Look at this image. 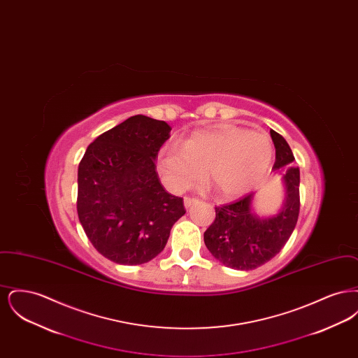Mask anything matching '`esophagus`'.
<instances>
[{
	"label": "esophagus",
	"mask_w": 358,
	"mask_h": 358,
	"mask_svg": "<svg viewBox=\"0 0 358 358\" xmlns=\"http://www.w3.org/2000/svg\"><path fill=\"white\" fill-rule=\"evenodd\" d=\"M197 203V200L196 199H193V197H185L184 199V205H185V208H190L192 205L196 204Z\"/></svg>",
	"instance_id": "34e87169"
}]
</instances>
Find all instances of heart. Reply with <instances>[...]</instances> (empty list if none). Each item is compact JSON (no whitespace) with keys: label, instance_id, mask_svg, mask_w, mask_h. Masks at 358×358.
Instances as JSON below:
<instances>
[{"label":"heart","instance_id":"obj_1","mask_svg":"<svg viewBox=\"0 0 358 358\" xmlns=\"http://www.w3.org/2000/svg\"><path fill=\"white\" fill-rule=\"evenodd\" d=\"M273 146L266 134L238 126L197 131L181 148L162 150L157 171L174 192H185L204 178L225 199H236L255 189L271 166Z\"/></svg>","mask_w":358,"mask_h":358}]
</instances>
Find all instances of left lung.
I'll list each match as a JSON object with an SVG mask.
<instances>
[{"label": "left lung", "instance_id": "8db88e82", "mask_svg": "<svg viewBox=\"0 0 358 358\" xmlns=\"http://www.w3.org/2000/svg\"><path fill=\"white\" fill-rule=\"evenodd\" d=\"M275 146L273 171H283L285 201L278 213L260 216L252 209L254 193L216 206V219L204 232L209 252L235 270H255L278 255L287 243L299 215V169L286 139L270 130Z\"/></svg>", "mask_w": 358, "mask_h": 358}]
</instances>
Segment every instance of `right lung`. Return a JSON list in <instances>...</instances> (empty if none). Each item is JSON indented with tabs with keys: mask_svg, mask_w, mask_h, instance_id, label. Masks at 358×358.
<instances>
[{
	"mask_svg": "<svg viewBox=\"0 0 358 358\" xmlns=\"http://www.w3.org/2000/svg\"><path fill=\"white\" fill-rule=\"evenodd\" d=\"M164 120L134 115L98 136L78 169V216L99 254L118 264L150 262L185 215L162 187L155 158L169 139Z\"/></svg>",
	"mask_w": 358,
	"mask_h": 358,
	"instance_id": "add662e5",
	"label": "right lung"
}]
</instances>
